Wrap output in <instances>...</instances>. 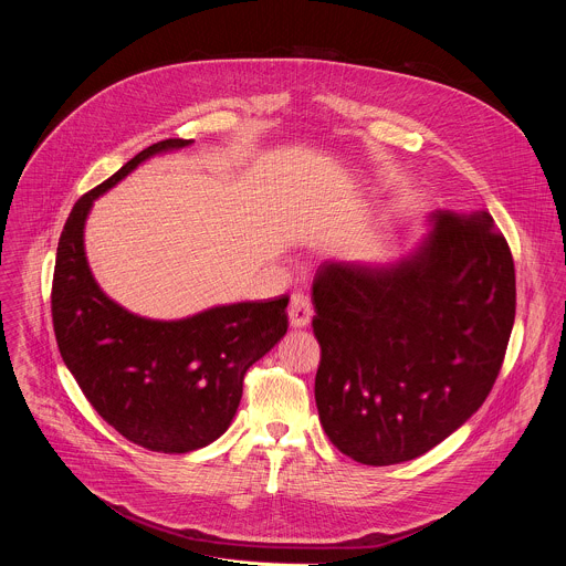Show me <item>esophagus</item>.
<instances>
[{
	"label": "esophagus",
	"mask_w": 566,
	"mask_h": 566,
	"mask_svg": "<svg viewBox=\"0 0 566 566\" xmlns=\"http://www.w3.org/2000/svg\"><path fill=\"white\" fill-rule=\"evenodd\" d=\"M311 315H313L311 300L304 293H293V297L289 302V322H291V327H295V329L308 327Z\"/></svg>",
	"instance_id": "esophagus-1"
}]
</instances>
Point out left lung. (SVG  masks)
Returning a JSON list of instances; mask_svg holds the SVG:
<instances>
[{"instance_id": "left-lung-1", "label": "left lung", "mask_w": 566, "mask_h": 566, "mask_svg": "<svg viewBox=\"0 0 566 566\" xmlns=\"http://www.w3.org/2000/svg\"><path fill=\"white\" fill-rule=\"evenodd\" d=\"M428 221L408 258L327 262L313 282L319 423L365 465L417 459L459 430L513 332L515 266L493 217L434 210Z\"/></svg>"}]
</instances>
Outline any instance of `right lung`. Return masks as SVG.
Returning a JSON list of instances; mask_svg holds the SVG:
<instances>
[{"mask_svg":"<svg viewBox=\"0 0 566 566\" xmlns=\"http://www.w3.org/2000/svg\"><path fill=\"white\" fill-rule=\"evenodd\" d=\"M188 145L158 140L77 199L60 234L51 291L62 360L94 410L132 443L168 454L199 450L228 430L244 374L289 329L286 295L151 319L114 302L94 280L85 255L94 201L143 160Z\"/></svg>","mask_w":566,"mask_h":566,"instance_id":"1","label":"right lung"}]
</instances>
